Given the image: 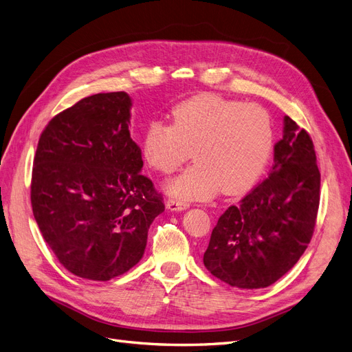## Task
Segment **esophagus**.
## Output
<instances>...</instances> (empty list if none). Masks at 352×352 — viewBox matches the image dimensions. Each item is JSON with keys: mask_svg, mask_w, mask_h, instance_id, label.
Segmentation results:
<instances>
[{"mask_svg": "<svg viewBox=\"0 0 352 352\" xmlns=\"http://www.w3.org/2000/svg\"><path fill=\"white\" fill-rule=\"evenodd\" d=\"M165 206L168 210H171V211H182V210H187L190 207L188 203L178 201V200H175V198H168Z\"/></svg>", "mask_w": 352, "mask_h": 352, "instance_id": "34e87169", "label": "esophagus"}]
</instances>
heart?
<instances>
[{
  "label": "heart",
  "mask_w": 352,
  "mask_h": 352,
  "mask_svg": "<svg viewBox=\"0 0 352 352\" xmlns=\"http://www.w3.org/2000/svg\"><path fill=\"white\" fill-rule=\"evenodd\" d=\"M171 125L152 122L142 140L145 162L161 174L194 164L165 184L182 203L207 200L219 190L237 195L263 174L273 148L269 113L254 103L198 95L173 109Z\"/></svg>",
  "instance_id": "b5f03b06"
}]
</instances>
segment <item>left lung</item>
Masks as SVG:
<instances>
[{"mask_svg": "<svg viewBox=\"0 0 352 352\" xmlns=\"http://www.w3.org/2000/svg\"><path fill=\"white\" fill-rule=\"evenodd\" d=\"M320 174L314 142L289 116L269 177L212 228L204 266L240 289L266 287L295 266L312 239Z\"/></svg>", "mask_w": 352, "mask_h": 352, "instance_id": "left-lung-1", "label": "left lung"}]
</instances>
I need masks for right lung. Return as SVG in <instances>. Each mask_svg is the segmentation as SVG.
Masks as SVG:
<instances>
[{
  "label": "right lung",
  "mask_w": 352,
  "mask_h": 352,
  "mask_svg": "<svg viewBox=\"0 0 352 352\" xmlns=\"http://www.w3.org/2000/svg\"><path fill=\"white\" fill-rule=\"evenodd\" d=\"M131 106L125 91L87 96L56 115L38 140L34 219L57 261L83 279L111 280L133 267L149 226L165 210L141 174Z\"/></svg>",
  "instance_id": "add662e5"
}]
</instances>
